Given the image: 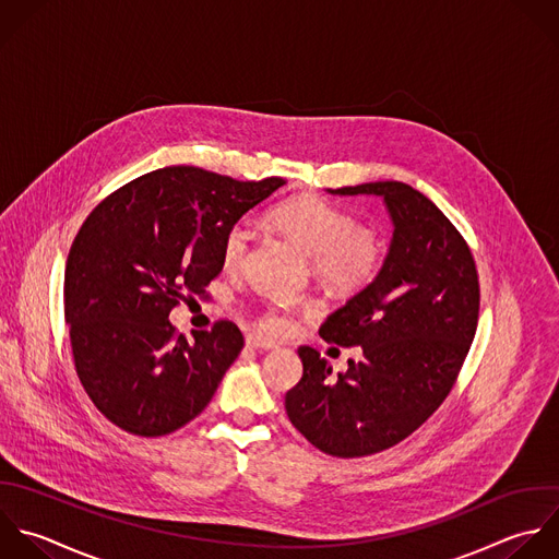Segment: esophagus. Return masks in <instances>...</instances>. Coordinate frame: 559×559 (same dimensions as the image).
<instances>
[{
	"label": "esophagus",
	"mask_w": 559,
	"mask_h": 559,
	"mask_svg": "<svg viewBox=\"0 0 559 559\" xmlns=\"http://www.w3.org/2000/svg\"><path fill=\"white\" fill-rule=\"evenodd\" d=\"M246 344L250 346V348H254V350H276L278 346L276 344H272V342H267V340H263V337H259V335H250L248 340H246Z\"/></svg>",
	"instance_id": "obj_1"
}]
</instances>
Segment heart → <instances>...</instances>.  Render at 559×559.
I'll use <instances>...</instances> for the list:
<instances>
[{"label":"heart","instance_id":"b5f03b06","mask_svg":"<svg viewBox=\"0 0 559 559\" xmlns=\"http://www.w3.org/2000/svg\"><path fill=\"white\" fill-rule=\"evenodd\" d=\"M270 222L311 259L313 274L331 289H361L383 263L379 235L318 195H296L276 204L270 211ZM248 246V226L241 222L230 226L222 243L224 267L239 270ZM289 311L292 307L285 302H270L259 316V329L265 335H283L289 329Z\"/></svg>","mask_w":559,"mask_h":559}]
</instances>
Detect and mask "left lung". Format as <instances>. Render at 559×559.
Returning <instances> with one entry per match:
<instances>
[{
    "label": "left lung",
    "mask_w": 559,
    "mask_h": 559,
    "mask_svg": "<svg viewBox=\"0 0 559 559\" xmlns=\"http://www.w3.org/2000/svg\"><path fill=\"white\" fill-rule=\"evenodd\" d=\"M379 195L392 219L381 270L320 329L326 342L361 346L346 372L309 346L302 379L285 396L292 425L322 453L364 457L412 436L449 396L475 340L479 278L449 217L405 182L326 189Z\"/></svg>",
    "instance_id": "left-lung-1"
}]
</instances>
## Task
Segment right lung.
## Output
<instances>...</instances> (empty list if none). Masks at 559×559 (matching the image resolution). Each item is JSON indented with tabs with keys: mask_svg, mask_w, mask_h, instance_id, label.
<instances>
[{
	"mask_svg": "<svg viewBox=\"0 0 559 559\" xmlns=\"http://www.w3.org/2000/svg\"><path fill=\"white\" fill-rule=\"evenodd\" d=\"M283 178L241 182L200 167H163L102 200L64 267V322L78 379L119 429L158 438L191 423L243 348L241 331L178 335L169 311L222 272V243Z\"/></svg>",
	"mask_w": 559,
	"mask_h": 559,
	"instance_id": "add662e5",
	"label": "right lung"
}]
</instances>
